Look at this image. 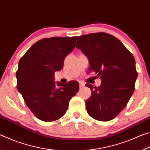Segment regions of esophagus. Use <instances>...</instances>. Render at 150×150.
<instances>
[{"instance_id": "obj_1", "label": "esophagus", "mask_w": 150, "mask_h": 150, "mask_svg": "<svg viewBox=\"0 0 150 150\" xmlns=\"http://www.w3.org/2000/svg\"><path fill=\"white\" fill-rule=\"evenodd\" d=\"M79 87H80V88H83V87H85V83H83V82H79Z\"/></svg>"}]
</instances>
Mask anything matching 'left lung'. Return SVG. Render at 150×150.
Returning <instances> with one entry per match:
<instances>
[{
  "instance_id": "8db88e82",
  "label": "left lung",
  "mask_w": 150,
  "mask_h": 150,
  "mask_svg": "<svg viewBox=\"0 0 150 150\" xmlns=\"http://www.w3.org/2000/svg\"><path fill=\"white\" fill-rule=\"evenodd\" d=\"M75 47L89 61V72L101 79L85 101L88 115L99 121L112 120L125 108L134 91L138 73L133 55L120 40L105 32L81 35Z\"/></svg>"
}]
</instances>
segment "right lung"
I'll return each mask as SVG.
<instances>
[{"label": "right lung", "instance_id": "obj_1", "mask_svg": "<svg viewBox=\"0 0 150 150\" xmlns=\"http://www.w3.org/2000/svg\"><path fill=\"white\" fill-rule=\"evenodd\" d=\"M77 36L44 38L32 45L18 63L17 89L33 114L52 122L65 115L71 98L79 89L77 81L55 83L54 74L63 67L65 57L75 48Z\"/></svg>", "mask_w": 150, "mask_h": 150}]
</instances>
